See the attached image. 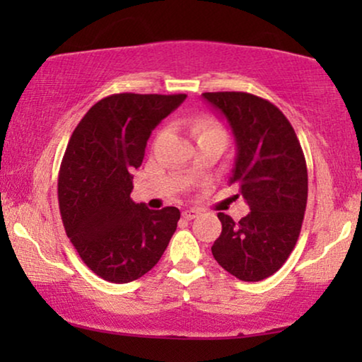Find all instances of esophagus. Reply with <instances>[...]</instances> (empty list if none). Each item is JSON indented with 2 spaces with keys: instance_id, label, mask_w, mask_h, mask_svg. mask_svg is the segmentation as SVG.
Wrapping results in <instances>:
<instances>
[{
  "instance_id": "1",
  "label": "esophagus",
  "mask_w": 362,
  "mask_h": 362,
  "mask_svg": "<svg viewBox=\"0 0 362 362\" xmlns=\"http://www.w3.org/2000/svg\"><path fill=\"white\" fill-rule=\"evenodd\" d=\"M196 216H197V211H194V209H186V211H182V217H185L186 221L194 219Z\"/></svg>"
}]
</instances>
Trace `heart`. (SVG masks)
<instances>
[{"label": "heart", "instance_id": "1", "mask_svg": "<svg viewBox=\"0 0 362 362\" xmlns=\"http://www.w3.org/2000/svg\"><path fill=\"white\" fill-rule=\"evenodd\" d=\"M194 133L197 136L201 135H206V133H224V130L217 125L216 122L212 120H201L197 125L194 127Z\"/></svg>", "mask_w": 362, "mask_h": 362}]
</instances>
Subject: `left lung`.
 Wrapping results in <instances>:
<instances>
[{"instance_id":"left-lung-1","label":"left lung","mask_w":362,"mask_h":362,"mask_svg":"<svg viewBox=\"0 0 362 362\" xmlns=\"http://www.w3.org/2000/svg\"><path fill=\"white\" fill-rule=\"evenodd\" d=\"M202 97L232 128L237 156L230 185H239L250 207L239 222L217 214L222 232L212 255L239 280L260 281L285 264L298 240L308 199L303 150L291 123L265 98L247 92Z\"/></svg>"}]
</instances>
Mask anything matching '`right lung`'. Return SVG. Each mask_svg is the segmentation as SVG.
Wrapping results in <instances>:
<instances>
[{
    "instance_id": "1",
    "label": "right lung",
    "mask_w": 362,
    "mask_h": 362,
    "mask_svg": "<svg viewBox=\"0 0 362 362\" xmlns=\"http://www.w3.org/2000/svg\"><path fill=\"white\" fill-rule=\"evenodd\" d=\"M185 93H113L88 110L74 130L59 170L64 229L88 269L112 284H128L161 259L181 212L132 201L151 132Z\"/></svg>"
}]
</instances>
